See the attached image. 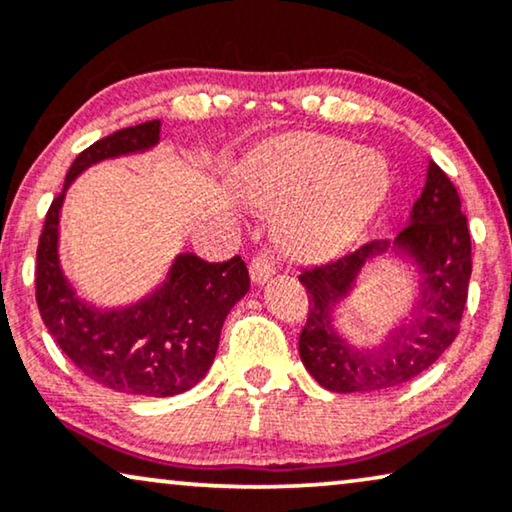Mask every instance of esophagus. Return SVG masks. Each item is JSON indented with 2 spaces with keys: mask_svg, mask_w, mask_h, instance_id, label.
<instances>
[{
  "mask_svg": "<svg viewBox=\"0 0 512 512\" xmlns=\"http://www.w3.org/2000/svg\"><path fill=\"white\" fill-rule=\"evenodd\" d=\"M273 273H276V259L269 253H257L253 257V262H250V278H253V283L262 285L269 280Z\"/></svg>",
  "mask_w": 512,
  "mask_h": 512,
  "instance_id": "obj_1",
  "label": "esophagus"
}]
</instances>
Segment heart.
<instances>
[{"label": "heart", "mask_w": 512, "mask_h": 512, "mask_svg": "<svg viewBox=\"0 0 512 512\" xmlns=\"http://www.w3.org/2000/svg\"><path fill=\"white\" fill-rule=\"evenodd\" d=\"M259 201L292 206L285 243L297 255L327 257L369 225L390 192V169L378 153L318 134L287 136L259 148L243 169Z\"/></svg>", "instance_id": "b5f03b06"}]
</instances>
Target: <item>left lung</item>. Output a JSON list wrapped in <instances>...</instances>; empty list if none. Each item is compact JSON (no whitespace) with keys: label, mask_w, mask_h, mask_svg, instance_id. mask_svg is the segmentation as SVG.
I'll use <instances>...</instances> for the list:
<instances>
[{"label":"left lung","mask_w":512,"mask_h":512,"mask_svg":"<svg viewBox=\"0 0 512 512\" xmlns=\"http://www.w3.org/2000/svg\"><path fill=\"white\" fill-rule=\"evenodd\" d=\"M394 249L421 271V292L409 320L378 349H357L333 327V308L347 296L363 264ZM471 278V234L457 187L436 162L413 204L410 222L394 239L364 243L355 253L304 269L308 318L299 355L329 392H383L427 371L455 341Z\"/></svg>","instance_id":"1"}]
</instances>
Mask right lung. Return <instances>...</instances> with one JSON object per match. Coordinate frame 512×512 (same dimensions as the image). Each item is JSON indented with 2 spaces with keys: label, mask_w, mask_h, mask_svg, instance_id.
Segmentation results:
<instances>
[{
  "label": "right lung",
  "mask_w": 512,
  "mask_h": 512,
  "mask_svg": "<svg viewBox=\"0 0 512 512\" xmlns=\"http://www.w3.org/2000/svg\"><path fill=\"white\" fill-rule=\"evenodd\" d=\"M160 120L118 129L76 157L43 222L34 287L39 313L60 350L95 383L143 397H174L211 369L220 329L248 292V266L239 255L206 262L194 253L176 257L160 290L122 311H99L76 297L57 259V229L71 181L109 157L139 153L160 141Z\"/></svg>",
  "instance_id": "1"
}]
</instances>
